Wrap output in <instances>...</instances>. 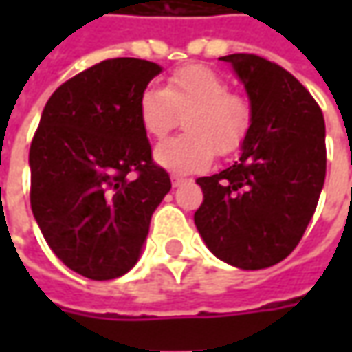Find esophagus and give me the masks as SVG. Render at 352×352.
<instances>
[{"instance_id": "1", "label": "esophagus", "mask_w": 352, "mask_h": 352, "mask_svg": "<svg viewBox=\"0 0 352 352\" xmlns=\"http://www.w3.org/2000/svg\"><path fill=\"white\" fill-rule=\"evenodd\" d=\"M186 182H188V180L182 178V176H172V186H174V188H178V186H182V184Z\"/></svg>"}]
</instances>
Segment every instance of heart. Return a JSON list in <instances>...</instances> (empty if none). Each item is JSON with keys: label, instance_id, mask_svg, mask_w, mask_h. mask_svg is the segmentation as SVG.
<instances>
[{"label": "heart", "instance_id": "1", "mask_svg": "<svg viewBox=\"0 0 352 352\" xmlns=\"http://www.w3.org/2000/svg\"><path fill=\"white\" fill-rule=\"evenodd\" d=\"M223 76L206 66H186L170 74L164 89L148 86L139 96V121L146 135L162 139L186 116L188 137L166 139L155 148V162L172 174H194L211 164L213 151H236L250 123L249 103Z\"/></svg>", "mask_w": 352, "mask_h": 352}]
</instances>
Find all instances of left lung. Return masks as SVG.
Instances as JSON below:
<instances>
[{
  "instance_id": "8db88e82",
  "label": "left lung",
  "mask_w": 352,
  "mask_h": 352,
  "mask_svg": "<svg viewBox=\"0 0 352 352\" xmlns=\"http://www.w3.org/2000/svg\"><path fill=\"white\" fill-rule=\"evenodd\" d=\"M245 86L250 125L241 156L197 178L204 204L194 215L208 249L223 263L261 270L284 261L311 221L325 182V121L311 94L282 66L229 54Z\"/></svg>"
}]
</instances>
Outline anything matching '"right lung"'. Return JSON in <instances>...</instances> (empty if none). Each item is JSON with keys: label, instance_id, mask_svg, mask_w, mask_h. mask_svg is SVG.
I'll return each mask as SVG.
<instances>
[{"label": "right lung", "instance_id": "obj_1", "mask_svg": "<svg viewBox=\"0 0 352 352\" xmlns=\"http://www.w3.org/2000/svg\"><path fill=\"white\" fill-rule=\"evenodd\" d=\"M160 72L141 58L80 72L50 96L31 142L34 219L52 252L89 280L119 278L137 264L172 188L139 121V96Z\"/></svg>", "mask_w": 352, "mask_h": 352}]
</instances>
